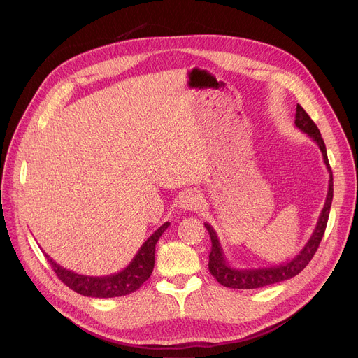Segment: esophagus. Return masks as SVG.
<instances>
[{
    "mask_svg": "<svg viewBox=\"0 0 358 358\" xmlns=\"http://www.w3.org/2000/svg\"><path fill=\"white\" fill-rule=\"evenodd\" d=\"M202 202V196L199 195V192L188 189L180 194L179 196V207L182 210H188V211H195L201 207Z\"/></svg>",
    "mask_w": 358,
    "mask_h": 358,
    "instance_id": "34e87169",
    "label": "esophagus"
}]
</instances>
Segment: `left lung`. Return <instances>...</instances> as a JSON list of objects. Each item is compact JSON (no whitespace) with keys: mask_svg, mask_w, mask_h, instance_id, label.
<instances>
[{"mask_svg":"<svg viewBox=\"0 0 358 358\" xmlns=\"http://www.w3.org/2000/svg\"><path fill=\"white\" fill-rule=\"evenodd\" d=\"M296 127L303 131L304 134H308L309 137L317 144L322 157H323V163H325L328 173H329V185H328V195L325 199V206H323L317 224L312 233V236L309 237L308 243L303 246V249L296 255L293 259H290L285 264H280L275 266H264V268H233L231 265H229L226 255L223 248H221V243L218 241V236L215 233V230L213 229L211 224L203 223L206 229L210 233L211 237V253H210V262H208V269L211 272V275L224 287L229 288H241V290H252V288H261L265 285H271L275 282H281L285 280H290L293 277H296L299 272H301L308 264L310 262V259L313 258L315 252L319 248V243L323 237V233H325L327 229V223H328V217H329V211H331V203H332V198H334V178H332V170L328 162V155H327V147L325 143H323L320 132L316 127V124L312 121L310 116L306 113V110L297 105L296 108V121H294Z\"/></svg>","mask_w":358,"mask_h":358,"instance_id":"left-lung-1","label":"left lung"}]
</instances>
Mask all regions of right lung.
Here are the masks:
<instances>
[{
	"label": "right lung",
	"mask_w": 358,
	"mask_h": 358,
	"mask_svg": "<svg viewBox=\"0 0 358 358\" xmlns=\"http://www.w3.org/2000/svg\"><path fill=\"white\" fill-rule=\"evenodd\" d=\"M170 223L160 226L148 239L143 243L140 250L135 255L134 259L127 268L119 271L117 274L106 277H89L81 275L66 268L58 265L49 255L45 253L48 262L52 265L58 278L71 290L81 296L97 297V299H109V297H121L129 293H134L150 278L152 268H155V252L156 245L160 236L166 231Z\"/></svg>",
	"instance_id": "right-lung-1"
}]
</instances>
